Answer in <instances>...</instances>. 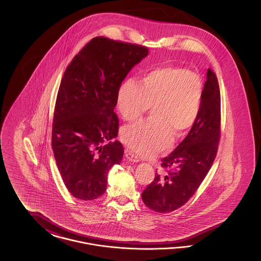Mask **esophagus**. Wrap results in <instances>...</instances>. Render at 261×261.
Masks as SVG:
<instances>
[{
	"label": "esophagus",
	"instance_id": "esophagus-1",
	"mask_svg": "<svg viewBox=\"0 0 261 261\" xmlns=\"http://www.w3.org/2000/svg\"><path fill=\"white\" fill-rule=\"evenodd\" d=\"M125 156H126V159H127L129 162H140V159L137 156L136 154H134L133 152H131V151H129V150H126V151H125Z\"/></svg>",
	"mask_w": 261,
	"mask_h": 261
}]
</instances>
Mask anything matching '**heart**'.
Returning <instances> with one entry per match:
<instances>
[{"instance_id":"1","label":"heart","mask_w":261,"mask_h":261,"mask_svg":"<svg viewBox=\"0 0 261 261\" xmlns=\"http://www.w3.org/2000/svg\"><path fill=\"white\" fill-rule=\"evenodd\" d=\"M203 82L199 74L177 66L150 70L142 85L127 80L117 94L116 107L126 121L140 118L152 106L153 120L125 126L120 140L142 156H153L168 149L176 137L185 135L199 117Z\"/></svg>"}]
</instances>
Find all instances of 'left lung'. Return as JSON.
Listing matches in <instances>:
<instances>
[{
    "instance_id": "obj_1",
    "label": "left lung",
    "mask_w": 261,
    "mask_h": 261,
    "mask_svg": "<svg viewBox=\"0 0 261 261\" xmlns=\"http://www.w3.org/2000/svg\"><path fill=\"white\" fill-rule=\"evenodd\" d=\"M199 117L186 138L162 161L167 175L155 174L142 193L151 211L168 213L184 205L211 170L220 136V90L214 71L207 69Z\"/></svg>"
}]
</instances>
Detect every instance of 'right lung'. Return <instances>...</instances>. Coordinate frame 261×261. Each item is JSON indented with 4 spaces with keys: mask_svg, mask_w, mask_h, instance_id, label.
Here are the masks:
<instances>
[{
    "mask_svg": "<svg viewBox=\"0 0 261 261\" xmlns=\"http://www.w3.org/2000/svg\"><path fill=\"white\" fill-rule=\"evenodd\" d=\"M149 54L145 47L93 38L64 71L51 133L54 155L68 192L78 199H98L108 174L124 149L118 133L117 94L130 70Z\"/></svg>",
    "mask_w": 261,
    "mask_h": 261,
    "instance_id": "add662e5",
    "label": "right lung"
}]
</instances>
